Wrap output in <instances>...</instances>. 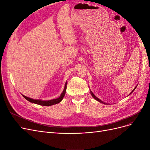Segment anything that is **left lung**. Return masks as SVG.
<instances>
[{"label":"left lung","instance_id":"8db88e82","mask_svg":"<svg viewBox=\"0 0 150 150\" xmlns=\"http://www.w3.org/2000/svg\"><path fill=\"white\" fill-rule=\"evenodd\" d=\"M136 88H137V87H135V88H134V89H133V90L132 91V92H131V93H133V92L134 91V89H136ZM131 93H130V94H131ZM91 95H92V96H93V98H94L95 99H96V100H97V101H98L99 102H100V103H104V104H105V103H103V102L102 101H101V100H100V99H98V98H97L96 96H94V95L93 94V93H92L91 91Z\"/></svg>","mask_w":150,"mask_h":150}]
</instances>
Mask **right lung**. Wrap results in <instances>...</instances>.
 I'll return each instance as SVG.
<instances>
[{
  "label": "right lung",
  "instance_id": "add662e5",
  "mask_svg": "<svg viewBox=\"0 0 150 150\" xmlns=\"http://www.w3.org/2000/svg\"><path fill=\"white\" fill-rule=\"evenodd\" d=\"M66 85H67V83H66L65 84V87H64V91H63L62 94H61V96L59 98H58L57 99H52V100H49V101H42V100H38V99H31V98H29L28 97H26L24 95H22L23 96V97L27 99V100L29 101V102H31V103H35V104H39V105H41V106H52L53 105V104H57L59 103H60L62 99H63V98H64V95H65V93H66Z\"/></svg>",
  "mask_w": 150,
  "mask_h": 150
}]
</instances>
